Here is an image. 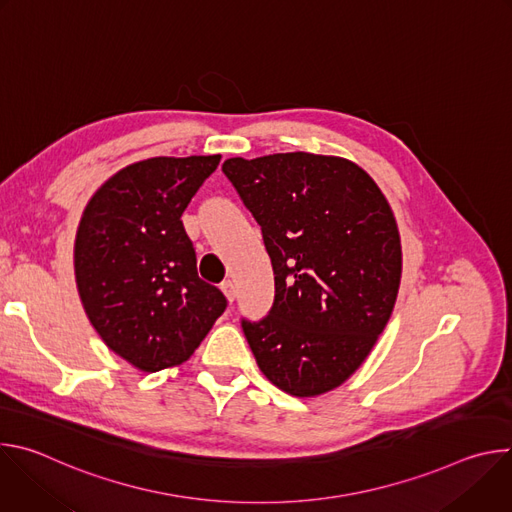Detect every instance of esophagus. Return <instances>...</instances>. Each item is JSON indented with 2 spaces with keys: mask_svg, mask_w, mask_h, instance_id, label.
<instances>
[{
  "mask_svg": "<svg viewBox=\"0 0 512 512\" xmlns=\"http://www.w3.org/2000/svg\"><path fill=\"white\" fill-rule=\"evenodd\" d=\"M221 289H223V294L227 296V300L233 304V302H235V298H237L235 283H233L231 279H227V281H223V283H221Z\"/></svg>",
  "mask_w": 512,
  "mask_h": 512,
  "instance_id": "obj_1",
  "label": "esophagus"
}]
</instances>
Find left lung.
Returning <instances> with one entry per match:
<instances>
[{"mask_svg": "<svg viewBox=\"0 0 512 512\" xmlns=\"http://www.w3.org/2000/svg\"><path fill=\"white\" fill-rule=\"evenodd\" d=\"M225 176L261 227L275 300L241 320L261 373L281 391L340 387L385 330L401 283V239L375 180L308 152L231 158Z\"/></svg>", "mask_w": 512, "mask_h": 512, "instance_id": "8db88e82", "label": "left lung"}]
</instances>
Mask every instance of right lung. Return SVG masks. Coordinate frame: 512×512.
<instances>
[{
	"label": "right lung",
	"instance_id": "right-lung-1",
	"mask_svg": "<svg viewBox=\"0 0 512 512\" xmlns=\"http://www.w3.org/2000/svg\"><path fill=\"white\" fill-rule=\"evenodd\" d=\"M221 156L150 158L89 200L75 241L83 308L103 342L143 373L192 356L227 308L202 281L182 212Z\"/></svg>",
	"mask_w": 512,
	"mask_h": 512
}]
</instances>
